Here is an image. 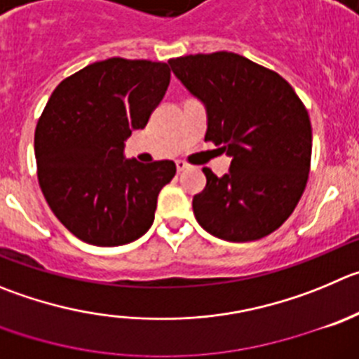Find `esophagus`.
Instances as JSON below:
<instances>
[{
  "mask_svg": "<svg viewBox=\"0 0 359 359\" xmlns=\"http://www.w3.org/2000/svg\"><path fill=\"white\" fill-rule=\"evenodd\" d=\"M175 164H177V172H184V170L189 168V164L184 163V161H177Z\"/></svg>",
  "mask_w": 359,
  "mask_h": 359,
  "instance_id": "34e87169",
  "label": "esophagus"
}]
</instances>
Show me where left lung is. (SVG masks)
<instances>
[{
	"label": "left lung",
	"instance_id": "1",
	"mask_svg": "<svg viewBox=\"0 0 359 359\" xmlns=\"http://www.w3.org/2000/svg\"><path fill=\"white\" fill-rule=\"evenodd\" d=\"M168 63L205 106V142L232 157L223 177L203 168L207 186L193 198L196 221L230 243L269 236L294 212L306 187L311 126L304 104L280 74L236 53Z\"/></svg>",
	"mask_w": 359,
	"mask_h": 359
}]
</instances>
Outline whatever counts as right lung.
<instances>
[{
    "instance_id": "1",
    "label": "right lung",
    "mask_w": 359,
    "mask_h": 359,
    "mask_svg": "<svg viewBox=\"0 0 359 359\" xmlns=\"http://www.w3.org/2000/svg\"><path fill=\"white\" fill-rule=\"evenodd\" d=\"M168 63L109 58L63 79L35 129L39 184L69 232L93 246H122L154 223L173 161L126 159L170 85Z\"/></svg>"
}]
</instances>
